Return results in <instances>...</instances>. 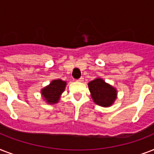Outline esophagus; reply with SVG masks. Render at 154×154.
Wrapping results in <instances>:
<instances>
[{
    "label": "esophagus",
    "mask_w": 154,
    "mask_h": 154,
    "mask_svg": "<svg viewBox=\"0 0 154 154\" xmlns=\"http://www.w3.org/2000/svg\"><path fill=\"white\" fill-rule=\"evenodd\" d=\"M77 82H84V78L83 77H81V78H79L78 80H77Z\"/></svg>",
    "instance_id": "esophagus-1"
}]
</instances>
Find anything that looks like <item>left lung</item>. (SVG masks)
Wrapping results in <instances>:
<instances>
[{
	"label": "left lung",
	"mask_w": 154,
	"mask_h": 154,
	"mask_svg": "<svg viewBox=\"0 0 154 154\" xmlns=\"http://www.w3.org/2000/svg\"><path fill=\"white\" fill-rule=\"evenodd\" d=\"M88 86L93 101L100 106L110 107L117 98V89L106 83L101 77L89 82Z\"/></svg>",
	"instance_id": "8db88e82"
}]
</instances>
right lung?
Returning a JSON list of instances; mask_svg holds the SVG:
<instances>
[{
	"instance_id": "add662e5",
	"label": "right lung",
	"mask_w": 154,
	"mask_h": 154,
	"mask_svg": "<svg viewBox=\"0 0 154 154\" xmlns=\"http://www.w3.org/2000/svg\"><path fill=\"white\" fill-rule=\"evenodd\" d=\"M66 85V82L62 80H53L49 85L41 89V94L43 100L50 105L58 103L61 97V94L65 91Z\"/></svg>"
}]
</instances>
